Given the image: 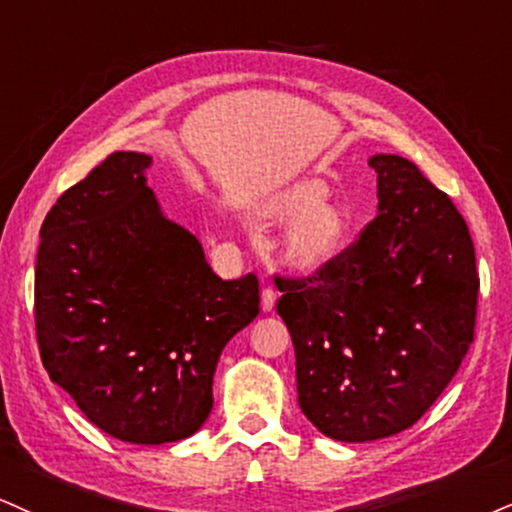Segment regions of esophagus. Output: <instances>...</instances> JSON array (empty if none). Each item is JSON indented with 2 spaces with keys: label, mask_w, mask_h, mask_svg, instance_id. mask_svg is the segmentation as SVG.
<instances>
[{
  "label": "esophagus",
  "mask_w": 512,
  "mask_h": 512,
  "mask_svg": "<svg viewBox=\"0 0 512 512\" xmlns=\"http://www.w3.org/2000/svg\"><path fill=\"white\" fill-rule=\"evenodd\" d=\"M275 301H277V292H275V289H273V287L263 289V294H261V308H263V313L273 311Z\"/></svg>",
  "instance_id": "1"
}]
</instances>
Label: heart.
<instances>
[{
    "label": "heart",
    "mask_w": 512,
    "mask_h": 512,
    "mask_svg": "<svg viewBox=\"0 0 512 512\" xmlns=\"http://www.w3.org/2000/svg\"><path fill=\"white\" fill-rule=\"evenodd\" d=\"M266 223H282L280 249L296 268H315L342 249L346 223L342 211L325 201V187L318 182H299L282 189L258 208Z\"/></svg>",
    "instance_id": "heart-1"
}]
</instances>
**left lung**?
<instances>
[{"label": "left lung", "instance_id": "left-lung-1", "mask_svg": "<svg viewBox=\"0 0 512 512\" xmlns=\"http://www.w3.org/2000/svg\"><path fill=\"white\" fill-rule=\"evenodd\" d=\"M377 216L308 280H277L299 408L325 437L365 444L415 425L470 349L477 268L453 201L413 161L375 154Z\"/></svg>", "mask_w": 512, "mask_h": 512}]
</instances>
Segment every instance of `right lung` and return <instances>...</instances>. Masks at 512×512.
<instances>
[{
    "label": "right lung",
    "mask_w": 512,
    "mask_h": 512,
    "mask_svg": "<svg viewBox=\"0 0 512 512\" xmlns=\"http://www.w3.org/2000/svg\"><path fill=\"white\" fill-rule=\"evenodd\" d=\"M151 156L116 151L61 194L40 230L35 323L44 368L111 437H192L225 344L258 315V280H220L161 211Z\"/></svg>",
    "instance_id": "obj_1"
}]
</instances>
